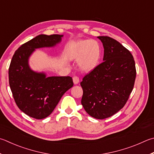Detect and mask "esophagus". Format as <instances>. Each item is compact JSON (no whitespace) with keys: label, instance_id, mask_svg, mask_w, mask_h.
<instances>
[{"label":"esophagus","instance_id":"obj_1","mask_svg":"<svg viewBox=\"0 0 154 154\" xmlns=\"http://www.w3.org/2000/svg\"><path fill=\"white\" fill-rule=\"evenodd\" d=\"M72 80H73V83L75 85L78 84L79 83V78L77 76H74L73 78H72Z\"/></svg>","mask_w":154,"mask_h":154}]
</instances>
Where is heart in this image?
I'll return each instance as SVG.
<instances>
[{"instance_id": "obj_1", "label": "heart", "mask_w": 154, "mask_h": 154, "mask_svg": "<svg viewBox=\"0 0 154 154\" xmlns=\"http://www.w3.org/2000/svg\"><path fill=\"white\" fill-rule=\"evenodd\" d=\"M72 58L79 61L83 71H91L98 65L101 58V48L95 40L80 41L75 44L72 51Z\"/></svg>"}]
</instances>
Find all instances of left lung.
<instances>
[{
  "label": "left lung",
  "instance_id": "1",
  "mask_svg": "<svg viewBox=\"0 0 154 154\" xmlns=\"http://www.w3.org/2000/svg\"><path fill=\"white\" fill-rule=\"evenodd\" d=\"M104 48L103 62L83 78L82 104L97 119L112 116L124 107L136 77L133 55L121 43L108 36H98Z\"/></svg>",
  "mask_w": 154,
  "mask_h": 154
}]
</instances>
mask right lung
Masks as SVG:
<instances>
[{
	"label": "right lung",
	"mask_w": 154,
	"mask_h": 154,
	"mask_svg": "<svg viewBox=\"0 0 154 154\" xmlns=\"http://www.w3.org/2000/svg\"><path fill=\"white\" fill-rule=\"evenodd\" d=\"M63 36H36L22 44L11 60L9 81L14 100L22 112L35 119L48 116L63 94L73 86L71 77H46L44 72L32 71L28 64L29 58L35 49L54 46Z\"/></svg>",
	"instance_id": "obj_1"
}]
</instances>
